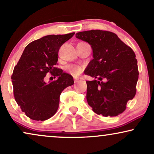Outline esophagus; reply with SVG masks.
I'll use <instances>...</instances> for the list:
<instances>
[{"label": "esophagus", "instance_id": "1", "mask_svg": "<svg viewBox=\"0 0 154 154\" xmlns=\"http://www.w3.org/2000/svg\"><path fill=\"white\" fill-rule=\"evenodd\" d=\"M73 80H74V83H77L78 81H79V79H77V78H74Z\"/></svg>", "mask_w": 154, "mask_h": 154}]
</instances>
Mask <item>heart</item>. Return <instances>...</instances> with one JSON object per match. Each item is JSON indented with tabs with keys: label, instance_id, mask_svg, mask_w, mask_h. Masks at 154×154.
I'll list each match as a JSON object with an SVG mask.
<instances>
[{
	"label": "heart",
	"instance_id": "1",
	"mask_svg": "<svg viewBox=\"0 0 154 154\" xmlns=\"http://www.w3.org/2000/svg\"><path fill=\"white\" fill-rule=\"evenodd\" d=\"M66 71L73 76H79L82 73L83 68L81 66L77 65H71L66 68Z\"/></svg>",
	"mask_w": 154,
	"mask_h": 154
}]
</instances>
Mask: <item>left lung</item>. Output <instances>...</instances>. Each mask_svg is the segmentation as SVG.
Masks as SVG:
<instances>
[{
    "instance_id": "8db88e82",
    "label": "left lung",
    "mask_w": 154,
    "mask_h": 154,
    "mask_svg": "<svg viewBox=\"0 0 154 154\" xmlns=\"http://www.w3.org/2000/svg\"><path fill=\"white\" fill-rule=\"evenodd\" d=\"M75 35L88 42L94 54L84 72L98 79L86 81L88 105L98 115L116 116L136 95L139 73L135 53L112 32L91 30Z\"/></svg>"
}]
</instances>
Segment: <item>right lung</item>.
Listing matches in <instances>:
<instances>
[{
	"instance_id": "obj_1",
	"label": "right lung",
	"mask_w": 154,
	"mask_h": 154,
	"mask_svg": "<svg viewBox=\"0 0 154 154\" xmlns=\"http://www.w3.org/2000/svg\"><path fill=\"white\" fill-rule=\"evenodd\" d=\"M75 33L49 35L30 43L15 66L12 79L16 103L28 118L45 121L56 113L60 95L74 83L70 74L56 67L60 47ZM48 72L58 77L48 84L44 81Z\"/></svg>"
}]
</instances>
